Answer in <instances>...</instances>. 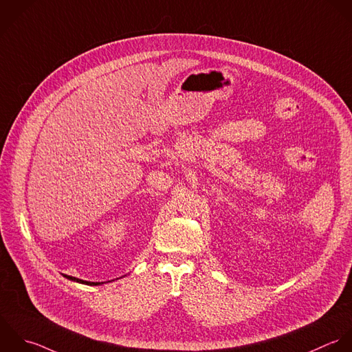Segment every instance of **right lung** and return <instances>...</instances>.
I'll list each match as a JSON object with an SVG mask.
<instances>
[{"label": "right lung", "instance_id": "obj_1", "mask_svg": "<svg viewBox=\"0 0 352 352\" xmlns=\"http://www.w3.org/2000/svg\"><path fill=\"white\" fill-rule=\"evenodd\" d=\"M65 278L71 280V281H75V283H79V284H86V285H101L104 283H90V281H83L80 278H76V277H71V276H67V274H63Z\"/></svg>", "mask_w": 352, "mask_h": 352}]
</instances>
